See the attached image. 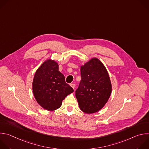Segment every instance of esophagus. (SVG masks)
<instances>
[{
    "instance_id": "esophagus-1",
    "label": "esophagus",
    "mask_w": 149,
    "mask_h": 149,
    "mask_svg": "<svg viewBox=\"0 0 149 149\" xmlns=\"http://www.w3.org/2000/svg\"><path fill=\"white\" fill-rule=\"evenodd\" d=\"M70 86H71L73 89L75 88V84H70Z\"/></svg>"
}]
</instances>
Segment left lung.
<instances>
[{"instance_id":"1","label":"left lung","mask_w":149,"mask_h":149,"mask_svg":"<svg viewBox=\"0 0 149 149\" xmlns=\"http://www.w3.org/2000/svg\"><path fill=\"white\" fill-rule=\"evenodd\" d=\"M81 77L75 91L79 109L87 114L96 113L107 103L111 94L109 73L101 61L93 58L81 67Z\"/></svg>"}]
</instances>
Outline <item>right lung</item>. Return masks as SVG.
<instances>
[{"mask_svg": "<svg viewBox=\"0 0 149 149\" xmlns=\"http://www.w3.org/2000/svg\"><path fill=\"white\" fill-rule=\"evenodd\" d=\"M58 63L48 59L36 70L32 82L33 93L37 102L48 111L59 109L62 101L74 92L59 71Z\"/></svg>", "mask_w": 149, "mask_h": 149, "instance_id": "right-lung-1", "label": "right lung"}]
</instances>
